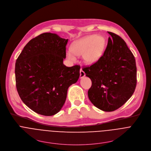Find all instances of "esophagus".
<instances>
[{"instance_id": "obj_1", "label": "esophagus", "mask_w": 151, "mask_h": 151, "mask_svg": "<svg viewBox=\"0 0 151 151\" xmlns=\"http://www.w3.org/2000/svg\"><path fill=\"white\" fill-rule=\"evenodd\" d=\"M85 72L81 69V70H80V78L82 79V78H83L85 77Z\"/></svg>"}]
</instances>
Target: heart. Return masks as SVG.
I'll list each match as a JSON object with an SVG mask.
<instances>
[{"mask_svg": "<svg viewBox=\"0 0 151 151\" xmlns=\"http://www.w3.org/2000/svg\"><path fill=\"white\" fill-rule=\"evenodd\" d=\"M106 45V40L103 36L92 34L75 41L72 44V50L66 52L68 59L75 62L77 56L82 55L85 63L92 65L97 62L103 56Z\"/></svg>", "mask_w": 151, "mask_h": 151, "instance_id": "b5f03b06", "label": "heart"}]
</instances>
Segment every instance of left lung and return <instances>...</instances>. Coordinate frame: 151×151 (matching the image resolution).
Masks as SVG:
<instances>
[{"mask_svg": "<svg viewBox=\"0 0 151 151\" xmlns=\"http://www.w3.org/2000/svg\"><path fill=\"white\" fill-rule=\"evenodd\" d=\"M110 35L104 55L83 70L92 81L88 95L91 102L104 111H113L132 96L136 86L134 57L126 42L114 33Z\"/></svg>", "mask_w": 151, "mask_h": 151, "instance_id": "obj_1", "label": "left lung"}]
</instances>
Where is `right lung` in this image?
<instances>
[{"instance_id":"1","label":"right lung","mask_w":151,"mask_h":151,"mask_svg":"<svg viewBox=\"0 0 151 151\" xmlns=\"http://www.w3.org/2000/svg\"><path fill=\"white\" fill-rule=\"evenodd\" d=\"M68 39L45 32L31 40L15 63L16 86L23 103L34 112L50 116L63 106L69 87L80 76V66L67 67Z\"/></svg>"}]
</instances>
